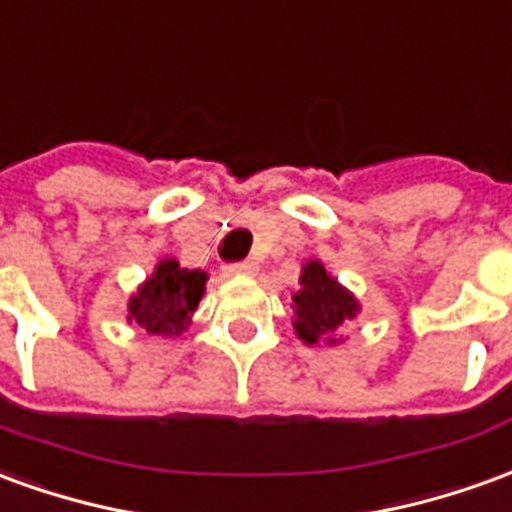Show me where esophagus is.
<instances>
[{
  "label": "esophagus",
  "mask_w": 512,
  "mask_h": 512,
  "mask_svg": "<svg viewBox=\"0 0 512 512\" xmlns=\"http://www.w3.org/2000/svg\"><path fill=\"white\" fill-rule=\"evenodd\" d=\"M256 273V262H239V264H226L223 275H253Z\"/></svg>",
  "instance_id": "obj_1"
}]
</instances>
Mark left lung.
Returning a JSON list of instances; mask_svg holds the SVG:
<instances>
[{"label": "left lung", "instance_id": "1", "mask_svg": "<svg viewBox=\"0 0 512 512\" xmlns=\"http://www.w3.org/2000/svg\"><path fill=\"white\" fill-rule=\"evenodd\" d=\"M292 328L303 344L336 347L342 342L339 331L361 314L358 297L333 278L320 259H308L300 267V289L292 292Z\"/></svg>", "mask_w": 512, "mask_h": 512}]
</instances>
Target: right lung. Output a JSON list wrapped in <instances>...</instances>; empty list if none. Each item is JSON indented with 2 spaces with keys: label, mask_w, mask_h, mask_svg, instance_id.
I'll return each mask as SVG.
<instances>
[{
  "label": "right lung",
  "mask_w": 512,
  "mask_h": 512,
  "mask_svg": "<svg viewBox=\"0 0 512 512\" xmlns=\"http://www.w3.org/2000/svg\"><path fill=\"white\" fill-rule=\"evenodd\" d=\"M204 270H187L176 259H159L154 273L134 289L126 303V320L154 336H181L206 292Z\"/></svg>",
  "instance_id": "1"
}]
</instances>
